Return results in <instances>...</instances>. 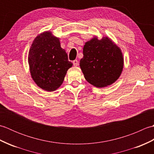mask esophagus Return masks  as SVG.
<instances>
[{"instance_id":"34e87169","label":"esophagus","mask_w":154,"mask_h":154,"mask_svg":"<svg viewBox=\"0 0 154 154\" xmlns=\"http://www.w3.org/2000/svg\"><path fill=\"white\" fill-rule=\"evenodd\" d=\"M73 65H74V66H78V65H79V61H78L77 60H74V61H73Z\"/></svg>"}]
</instances>
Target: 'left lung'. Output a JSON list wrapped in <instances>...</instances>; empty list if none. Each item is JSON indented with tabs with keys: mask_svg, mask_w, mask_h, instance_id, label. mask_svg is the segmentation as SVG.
<instances>
[{
	"mask_svg": "<svg viewBox=\"0 0 154 154\" xmlns=\"http://www.w3.org/2000/svg\"><path fill=\"white\" fill-rule=\"evenodd\" d=\"M80 67L85 79L92 85L103 88L114 83L124 67L121 49L109 37L94 36L85 42Z\"/></svg>",
	"mask_w": 154,
	"mask_h": 154,
	"instance_id": "1",
	"label": "left lung"
}]
</instances>
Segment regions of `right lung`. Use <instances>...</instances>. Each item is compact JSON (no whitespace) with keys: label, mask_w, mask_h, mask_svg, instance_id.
<instances>
[{"label":"right lung","mask_w":154,"mask_h":154,"mask_svg":"<svg viewBox=\"0 0 154 154\" xmlns=\"http://www.w3.org/2000/svg\"><path fill=\"white\" fill-rule=\"evenodd\" d=\"M28 61L32 79L42 89L52 92L63 82L67 70L73 63L69 61L60 38L50 31L35 38L28 52Z\"/></svg>","instance_id":"add662e5"}]
</instances>
